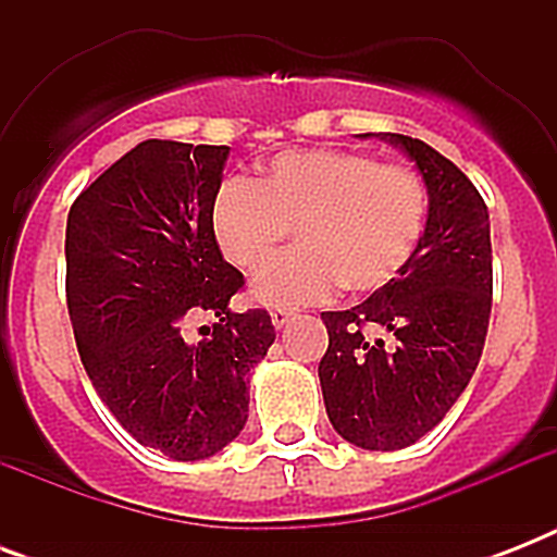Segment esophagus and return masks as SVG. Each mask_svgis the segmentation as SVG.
I'll list each match as a JSON object with an SVG mask.
<instances>
[{
  "label": "esophagus",
  "mask_w": 557,
  "mask_h": 557,
  "mask_svg": "<svg viewBox=\"0 0 557 557\" xmlns=\"http://www.w3.org/2000/svg\"><path fill=\"white\" fill-rule=\"evenodd\" d=\"M292 318H295V312H286V309H274V312H271V323H274V330H283V326H288V323H292Z\"/></svg>",
  "instance_id": "obj_1"
}]
</instances>
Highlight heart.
Segmentation results:
<instances>
[{"label":"heart","instance_id":"heart-1","mask_svg":"<svg viewBox=\"0 0 557 557\" xmlns=\"http://www.w3.org/2000/svg\"><path fill=\"white\" fill-rule=\"evenodd\" d=\"M424 219L422 176L356 150L280 152L253 182H222L210 201L213 239L239 271L262 269L292 227L295 251L251 283L262 306L321 300L338 283L379 292L405 271Z\"/></svg>","mask_w":557,"mask_h":557}]
</instances>
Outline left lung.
<instances>
[{
	"label": "left lung",
	"instance_id": "obj_1",
	"mask_svg": "<svg viewBox=\"0 0 557 557\" xmlns=\"http://www.w3.org/2000/svg\"><path fill=\"white\" fill-rule=\"evenodd\" d=\"M375 138L416 164L428 187V222L393 283L347 312L321 314L330 347L318 375L326 416L344 440L398 450L445 419L480 364L492 314V227L483 196L454 161L419 138ZM370 329L379 339L363 338Z\"/></svg>",
	"mask_w": 557,
	"mask_h": 557
}]
</instances>
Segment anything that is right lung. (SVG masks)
<instances>
[{
    "instance_id": "right-lung-1",
    "label": "right lung",
    "mask_w": 557,
    "mask_h": 557,
    "mask_svg": "<svg viewBox=\"0 0 557 557\" xmlns=\"http://www.w3.org/2000/svg\"><path fill=\"white\" fill-rule=\"evenodd\" d=\"M227 147L141 141L74 199L65 300L81 361L147 448L196 462L248 422V372L274 344L265 309L234 312L243 274L210 231ZM214 321L187 342L196 317Z\"/></svg>"
}]
</instances>
